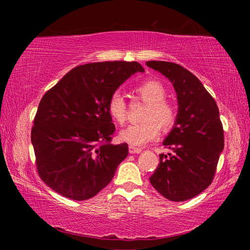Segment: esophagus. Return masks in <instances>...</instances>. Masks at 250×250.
Returning a JSON list of instances; mask_svg holds the SVG:
<instances>
[{
	"mask_svg": "<svg viewBox=\"0 0 250 250\" xmlns=\"http://www.w3.org/2000/svg\"><path fill=\"white\" fill-rule=\"evenodd\" d=\"M141 149L140 147H137V146H129V152L131 154H134V153H141Z\"/></svg>",
	"mask_w": 250,
	"mask_h": 250,
	"instance_id": "esophagus-1",
	"label": "esophagus"
}]
</instances>
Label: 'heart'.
<instances>
[{"mask_svg": "<svg viewBox=\"0 0 250 250\" xmlns=\"http://www.w3.org/2000/svg\"><path fill=\"white\" fill-rule=\"evenodd\" d=\"M135 92L140 98L147 103L143 113L141 124L130 125L120 132L122 141L131 146H143L155 140L160 134V125L162 129L172 128L176 119L173 105L166 100V87L158 80H147L135 88ZM107 110L111 119L118 125H124L126 119V104L120 92H115L110 97Z\"/></svg>", "mask_w": 250, "mask_h": 250, "instance_id": "obj_1", "label": "heart"}]
</instances>
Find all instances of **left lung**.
Instances as JSON below:
<instances>
[{
    "label": "left lung",
    "mask_w": 250,
    "mask_h": 250,
    "mask_svg": "<svg viewBox=\"0 0 250 250\" xmlns=\"http://www.w3.org/2000/svg\"><path fill=\"white\" fill-rule=\"evenodd\" d=\"M146 66L159 71L174 87L179 111L163 146L172 153L160 154L150 177L161 195L183 202L198 195L214 179L224 149V130L213 97L191 71L174 62L151 61Z\"/></svg>",
    "instance_id": "obj_1"
}]
</instances>
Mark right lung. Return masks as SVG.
<instances>
[{"label": "right lung", "mask_w": 250, "mask_h": 250, "mask_svg": "<svg viewBox=\"0 0 250 250\" xmlns=\"http://www.w3.org/2000/svg\"><path fill=\"white\" fill-rule=\"evenodd\" d=\"M137 71H145L137 62H90L75 67L46 91L31 140L39 175L53 191L84 201L111 182L129 151L126 143H110L116 126L107 104Z\"/></svg>", "instance_id": "1"}]
</instances>
